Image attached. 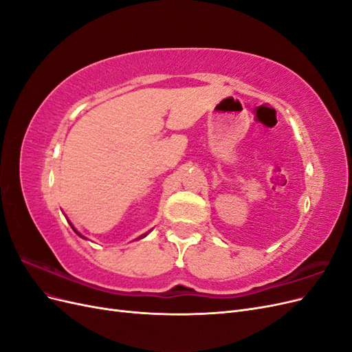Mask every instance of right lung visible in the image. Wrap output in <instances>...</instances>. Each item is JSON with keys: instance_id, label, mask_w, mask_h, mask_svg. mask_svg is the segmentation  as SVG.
Listing matches in <instances>:
<instances>
[{"instance_id": "obj_1", "label": "right lung", "mask_w": 352, "mask_h": 352, "mask_svg": "<svg viewBox=\"0 0 352 352\" xmlns=\"http://www.w3.org/2000/svg\"><path fill=\"white\" fill-rule=\"evenodd\" d=\"M69 223H70V221H69ZM70 226H72V229H73V230H74V232H76V233H78V235H79V236H80V238H83V239H87V238H85V236H82V235H80V233H79V232H78V230H76V229H74V226H73V225H72V223H70ZM146 235H148V233H144V235H141V236H140V238H145V236H146Z\"/></svg>"}]
</instances>
